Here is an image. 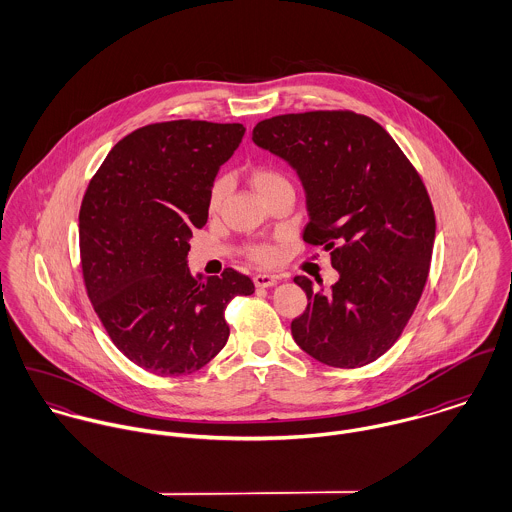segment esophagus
Returning a JSON list of instances; mask_svg holds the SVG:
<instances>
[{
	"instance_id": "esophagus-1",
	"label": "esophagus",
	"mask_w": 512,
	"mask_h": 512,
	"mask_svg": "<svg viewBox=\"0 0 512 512\" xmlns=\"http://www.w3.org/2000/svg\"><path fill=\"white\" fill-rule=\"evenodd\" d=\"M278 284V276H270V274H256L254 276V286L256 288H272Z\"/></svg>"
}]
</instances>
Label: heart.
Returning <instances> with one entry per match:
<instances>
[{
  "instance_id": "1",
  "label": "heart",
  "mask_w": 512,
  "mask_h": 512,
  "mask_svg": "<svg viewBox=\"0 0 512 512\" xmlns=\"http://www.w3.org/2000/svg\"><path fill=\"white\" fill-rule=\"evenodd\" d=\"M252 183H254V187L258 189V193H260L262 197H266L272 189H276V187H280V185H286L288 179H286L280 171H276V169H272V167H256V169L252 171ZM226 189H228L226 177H219V179L213 183L211 193H209V209H211V211H217L220 205H222L224 195H226ZM250 254H252L254 260L268 264V262H274V260L278 258L280 250H278L276 246H270V244H258V246H254V248L250 250Z\"/></svg>"
}]
</instances>
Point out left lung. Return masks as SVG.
<instances>
[{"label":"left lung","instance_id":"1","mask_svg":"<svg viewBox=\"0 0 512 512\" xmlns=\"http://www.w3.org/2000/svg\"><path fill=\"white\" fill-rule=\"evenodd\" d=\"M252 142L295 171L309 215L303 240L331 252L339 272L329 292L293 278L307 295L295 343L323 365L376 361L404 331L430 272L436 217L418 171L380 124L355 112L276 116Z\"/></svg>","mask_w":512,"mask_h":512}]
</instances>
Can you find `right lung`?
<instances>
[{
	"label": "right lung",
	"instance_id": "add662e5",
	"mask_svg": "<svg viewBox=\"0 0 512 512\" xmlns=\"http://www.w3.org/2000/svg\"><path fill=\"white\" fill-rule=\"evenodd\" d=\"M242 124L175 120L140 128L110 149L78 215L86 292L112 343L159 376L191 374L226 345L224 307L254 293L248 276H191L193 228L244 138Z\"/></svg>",
	"mask_w": 512,
	"mask_h": 512
}]
</instances>
